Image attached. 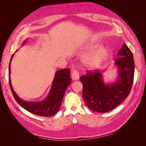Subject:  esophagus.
<instances>
[{
  "instance_id": "esophagus-1",
  "label": "esophagus",
  "mask_w": 146,
  "mask_h": 146,
  "mask_svg": "<svg viewBox=\"0 0 146 146\" xmlns=\"http://www.w3.org/2000/svg\"><path fill=\"white\" fill-rule=\"evenodd\" d=\"M71 77H72V79L73 80H77L79 79V73L77 70H73L72 71H71Z\"/></svg>"
}]
</instances>
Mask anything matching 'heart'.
Returning a JSON list of instances; mask_svg holds the SVG:
<instances>
[{"instance_id": "1", "label": "heart", "mask_w": 146, "mask_h": 146, "mask_svg": "<svg viewBox=\"0 0 146 146\" xmlns=\"http://www.w3.org/2000/svg\"><path fill=\"white\" fill-rule=\"evenodd\" d=\"M99 47H100V45H94L90 46L87 49L88 51L93 52L97 50ZM108 53H109V51L106 48L99 49L97 51L85 56L83 59V62L90 68L97 67L108 57Z\"/></svg>"}]
</instances>
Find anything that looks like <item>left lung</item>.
Segmentation results:
<instances>
[{"instance_id": "8db88e82", "label": "left lung", "mask_w": 146, "mask_h": 146, "mask_svg": "<svg viewBox=\"0 0 146 146\" xmlns=\"http://www.w3.org/2000/svg\"><path fill=\"white\" fill-rule=\"evenodd\" d=\"M115 60L119 76L116 82L105 84L100 71H88L80 78L85 104L97 112H108L117 107L129 95L134 81L135 64L132 52L125 43Z\"/></svg>"}]
</instances>
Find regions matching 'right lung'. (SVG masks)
Segmentation results:
<instances>
[{
    "label": "right lung",
    "mask_w": 146,
    "mask_h": 146,
    "mask_svg": "<svg viewBox=\"0 0 146 146\" xmlns=\"http://www.w3.org/2000/svg\"><path fill=\"white\" fill-rule=\"evenodd\" d=\"M26 42V41H24L23 44H25ZM13 56L14 54H12L9 66V82L15 100L22 107L33 114L44 117L54 115L60 109L65 91L71 83L70 70L63 69L56 72L50 92L44 100L41 102H26L22 100L15 94L11 85L10 78L11 62Z\"/></svg>",
    "instance_id": "1"
}]
</instances>
